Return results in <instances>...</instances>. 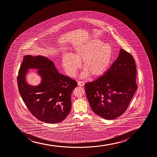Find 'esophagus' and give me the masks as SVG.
<instances>
[{"label":"esophagus","instance_id":"obj_1","mask_svg":"<svg viewBox=\"0 0 157 157\" xmlns=\"http://www.w3.org/2000/svg\"><path fill=\"white\" fill-rule=\"evenodd\" d=\"M78 85L79 86H84L85 82L83 81H79L78 82Z\"/></svg>","mask_w":157,"mask_h":157}]
</instances>
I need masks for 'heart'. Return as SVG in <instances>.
<instances>
[{
  "label": "heart",
  "mask_w": 157,
  "mask_h": 157,
  "mask_svg": "<svg viewBox=\"0 0 157 157\" xmlns=\"http://www.w3.org/2000/svg\"><path fill=\"white\" fill-rule=\"evenodd\" d=\"M113 52L111 46L98 38L90 39L75 48L72 54H67L62 58V65L67 75L73 77L82 61L85 71L81 77L97 76L105 72L111 64Z\"/></svg>",
  "instance_id": "obj_1"
}]
</instances>
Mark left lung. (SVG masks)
I'll return each mask as SVG.
<instances>
[{"label":"left lung","instance_id":"left-lung-1","mask_svg":"<svg viewBox=\"0 0 157 157\" xmlns=\"http://www.w3.org/2000/svg\"><path fill=\"white\" fill-rule=\"evenodd\" d=\"M136 67L132 55L123 49L103 75L85 85L92 111L98 116L113 120L121 116L137 89Z\"/></svg>","mask_w":157,"mask_h":157}]
</instances>
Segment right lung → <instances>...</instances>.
Listing matches in <instances>:
<instances>
[{
    "label": "right lung",
    "mask_w": 157,
    "mask_h": 157,
    "mask_svg": "<svg viewBox=\"0 0 157 157\" xmlns=\"http://www.w3.org/2000/svg\"><path fill=\"white\" fill-rule=\"evenodd\" d=\"M30 68L39 70L41 83L36 86L28 84L26 75ZM18 89L30 112L38 120L55 124L65 120L71 109V95L77 82L60 74L54 63L42 55H25L19 71Z\"/></svg>",
    "instance_id": "1"
}]
</instances>
